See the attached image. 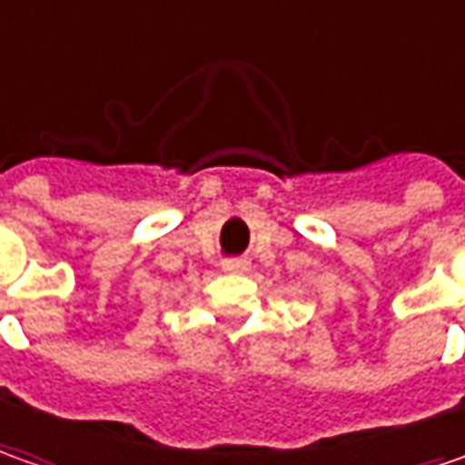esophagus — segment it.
I'll return each mask as SVG.
<instances>
[{
  "mask_svg": "<svg viewBox=\"0 0 465 465\" xmlns=\"http://www.w3.org/2000/svg\"><path fill=\"white\" fill-rule=\"evenodd\" d=\"M221 267L226 270V272H247L249 270V260L247 257H232V260H223Z\"/></svg>",
  "mask_w": 465,
  "mask_h": 465,
  "instance_id": "obj_1",
  "label": "esophagus"
}]
</instances>
